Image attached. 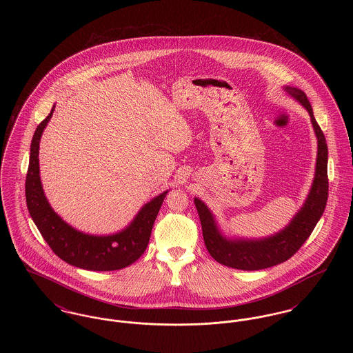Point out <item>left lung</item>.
Listing matches in <instances>:
<instances>
[{"label":"left lung","mask_w":353,"mask_h":353,"mask_svg":"<svg viewBox=\"0 0 353 353\" xmlns=\"http://www.w3.org/2000/svg\"><path fill=\"white\" fill-rule=\"evenodd\" d=\"M285 91L301 101L303 107L308 111L311 121L318 137V159L314 184L308 199L303 205L301 212L294 217L291 223L285 226L278 234L258 241H230L222 236L217 229L214 217L203 202L194 199V203L201 221L203 242L209 254L223 266L236 270H262L279 265L290 259L298 252L315 229L318 221L323 216V212L328 199V148L325 137L316 123L312 107L307 99V95L302 90L295 87H285Z\"/></svg>","instance_id":"8db88e82"}]
</instances>
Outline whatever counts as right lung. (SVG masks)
Masks as SVG:
<instances>
[{
    "instance_id": "right-lung-1",
    "label": "right lung",
    "mask_w": 353,
    "mask_h": 353,
    "mask_svg": "<svg viewBox=\"0 0 353 353\" xmlns=\"http://www.w3.org/2000/svg\"><path fill=\"white\" fill-rule=\"evenodd\" d=\"M39 123L30 145V161L26 173L25 194L29 213L51 250L68 265L91 271H114L132 265L148 246L152 226L168 192L145 203L132 223L118 234L97 236L83 234L68 225L52 209L45 197L39 179V140L52 117Z\"/></svg>"
}]
</instances>
